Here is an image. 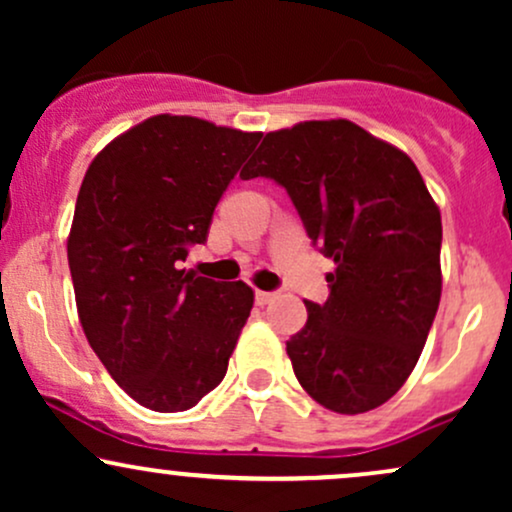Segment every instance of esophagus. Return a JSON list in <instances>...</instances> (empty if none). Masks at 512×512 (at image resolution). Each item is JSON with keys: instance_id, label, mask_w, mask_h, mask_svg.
<instances>
[{"instance_id": "34e87169", "label": "esophagus", "mask_w": 512, "mask_h": 512, "mask_svg": "<svg viewBox=\"0 0 512 512\" xmlns=\"http://www.w3.org/2000/svg\"><path fill=\"white\" fill-rule=\"evenodd\" d=\"M276 298V293L274 291H255V303L257 305H267V303H272Z\"/></svg>"}]
</instances>
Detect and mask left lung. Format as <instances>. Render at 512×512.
I'll list each match as a JSON object with an SVG mask.
<instances>
[{"instance_id":"obj_1","label":"left lung","mask_w":512,"mask_h":512,"mask_svg":"<svg viewBox=\"0 0 512 512\" xmlns=\"http://www.w3.org/2000/svg\"><path fill=\"white\" fill-rule=\"evenodd\" d=\"M289 192L325 257L330 296L286 342L303 390L337 414L385 404L419 361L440 303V211L407 154L349 120L269 132L240 170Z\"/></svg>"}]
</instances>
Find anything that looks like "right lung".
Returning a JSON list of instances; mask_svg holds the SVG:
<instances>
[{
    "label": "right lung",
    "mask_w": 512,
    "mask_h": 512,
    "mask_svg": "<svg viewBox=\"0 0 512 512\" xmlns=\"http://www.w3.org/2000/svg\"><path fill=\"white\" fill-rule=\"evenodd\" d=\"M260 132L156 115L93 158L67 257L81 327L134 402L185 411L226 375L252 289L185 272Z\"/></svg>",
    "instance_id": "add662e5"
}]
</instances>
